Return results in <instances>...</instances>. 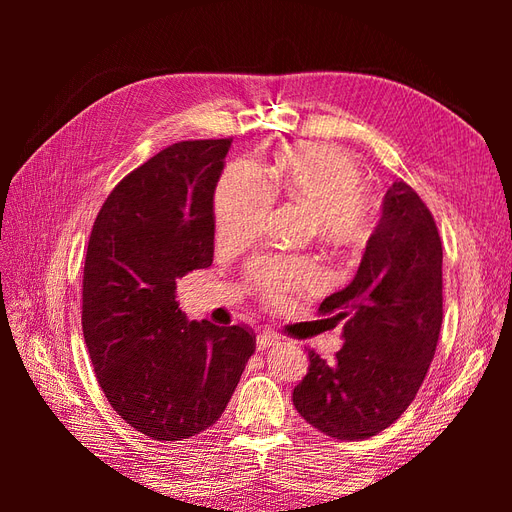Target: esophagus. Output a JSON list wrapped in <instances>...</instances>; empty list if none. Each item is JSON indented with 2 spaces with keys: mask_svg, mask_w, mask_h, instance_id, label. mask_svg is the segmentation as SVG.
Masks as SVG:
<instances>
[{
  "mask_svg": "<svg viewBox=\"0 0 512 512\" xmlns=\"http://www.w3.org/2000/svg\"><path fill=\"white\" fill-rule=\"evenodd\" d=\"M280 342V333H275V331H262L258 337H256V346H258V350H267L269 346H273V344H277Z\"/></svg>",
  "mask_w": 512,
  "mask_h": 512,
  "instance_id": "esophagus-1",
  "label": "esophagus"
}]
</instances>
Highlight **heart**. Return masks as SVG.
<instances>
[{"label": "heart", "instance_id": "b5f03b06", "mask_svg": "<svg viewBox=\"0 0 512 512\" xmlns=\"http://www.w3.org/2000/svg\"><path fill=\"white\" fill-rule=\"evenodd\" d=\"M275 196L297 200L312 211L322 241L335 247L361 245L376 224V205L363 192V170L346 151L327 145H297L282 151L269 173L254 162H232L213 194L215 237L222 245L247 243L273 207ZM247 277L269 303L320 282L312 258L258 256Z\"/></svg>", "mask_w": 512, "mask_h": 512}]
</instances>
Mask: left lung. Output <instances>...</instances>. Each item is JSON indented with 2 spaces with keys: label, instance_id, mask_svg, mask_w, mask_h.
Masks as SVG:
<instances>
[{
  "label": "left lung",
  "instance_id": "1",
  "mask_svg": "<svg viewBox=\"0 0 512 512\" xmlns=\"http://www.w3.org/2000/svg\"><path fill=\"white\" fill-rule=\"evenodd\" d=\"M344 322L333 361L307 350L292 404L337 440H365L412 404L442 327V241L433 215L406 181H395L354 280L318 307Z\"/></svg>",
  "mask_w": 512,
  "mask_h": 512
}]
</instances>
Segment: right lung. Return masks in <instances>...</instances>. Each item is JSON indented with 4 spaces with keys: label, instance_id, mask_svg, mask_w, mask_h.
I'll return each instance as SVG.
<instances>
[{
    "label": "right lung",
    "instance_id": "obj_1",
    "mask_svg": "<svg viewBox=\"0 0 512 512\" xmlns=\"http://www.w3.org/2000/svg\"><path fill=\"white\" fill-rule=\"evenodd\" d=\"M230 138L156 153L108 194L83 271V335L113 410L151 440L211 427L256 350L254 331L188 322L177 280L213 262V192Z\"/></svg>",
    "mask_w": 512,
    "mask_h": 512
}]
</instances>
